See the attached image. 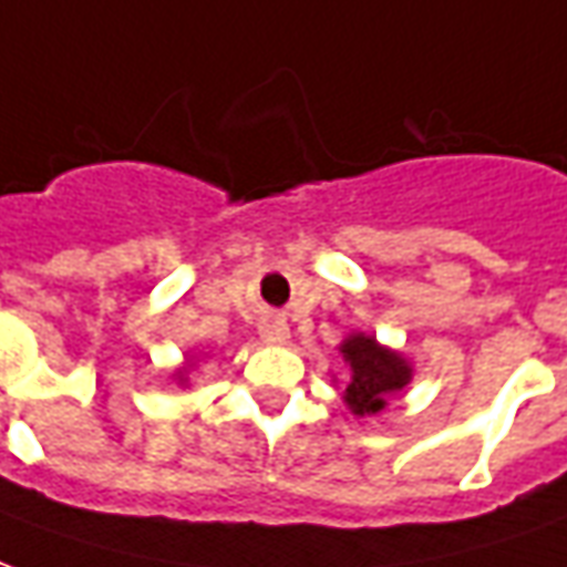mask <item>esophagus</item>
<instances>
[{
    "instance_id": "obj_1",
    "label": "esophagus",
    "mask_w": 567,
    "mask_h": 567,
    "mask_svg": "<svg viewBox=\"0 0 567 567\" xmlns=\"http://www.w3.org/2000/svg\"><path fill=\"white\" fill-rule=\"evenodd\" d=\"M259 338H262L266 344H287V338H289L287 320L278 317V313L266 317V320L259 323Z\"/></svg>"
}]
</instances>
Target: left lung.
I'll use <instances>...</instances> for the list:
<instances>
[{
  "label": "left lung",
  "mask_w": 567,
  "mask_h": 567,
  "mask_svg": "<svg viewBox=\"0 0 567 567\" xmlns=\"http://www.w3.org/2000/svg\"><path fill=\"white\" fill-rule=\"evenodd\" d=\"M341 353L350 362L353 380L347 383L344 402L353 414H378L392 392H399L411 380V369L402 357L374 344V338L353 334L347 338Z\"/></svg>",
  "instance_id": "1"
}]
</instances>
